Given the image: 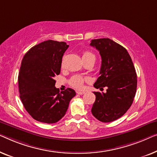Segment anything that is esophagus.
<instances>
[{
  "label": "esophagus",
  "instance_id": "34e87169",
  "mask_svg": "<svg viewBox=\"0 0 157 157\" xmlns=\"http://www.w3.org/2000/svg\"><path fill=\"white\" fill-rule=\"evenodd\" d=\"M85 93V92L83 91H77V94H84Z\"/></svg>",
  "mask_w": 157,
  "mask_h": 157
}]
</instances>
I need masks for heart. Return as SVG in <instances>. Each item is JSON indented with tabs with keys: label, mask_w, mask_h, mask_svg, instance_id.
I'll list each match as a JSON object with an SVG mask.
<instances>
[{
	"label": "heart",
	"mask_w": 157,
	"mask_h": 157,
	"mask_svg": "<svg viewBox=\"0 0 157 157\" xmlns=\"http://www.w3.org/2000/svg\"><path fill=\"white\" fill-rule=\"evenodd\" d=\"M90 58H94L95 56L93 53H92L90 51H85L82 53V59H87ZM62 65H63V61L62 63ZM90 82V79L88 78H83L80 75H73L70 79L69 83L70 85L76 89H82L83 87L84 83Z\"/></svg>",
	"instance_id": "b5f03b06"
}]
</instances>
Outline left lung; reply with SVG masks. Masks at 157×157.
I'll return each instance as SVG.
<instances>
[{
	"label": "left lung",
	"mask_w": 157,
	"mask_h": 157,
	"mask_svg": "<svg viewBox=\"0 0 157 157\" xmlns=\"http://www.w3.org/2000/svg\"><path fill=\"white\" fill-rule=\"evenodd\" d=\"M90 45L100 52V76L94 87L107 92H94L96 100L92 107L93 116L100 122L117 120L131 107L136 94L137 79L127 50L109 38L92 40Z\"/></svg>",
	"instance_id": "obj_1"
}]
</instances>
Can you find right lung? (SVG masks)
Here are the masks:
<instances>
[{
	"instance_id": "add662e5",
	"label": "right lung",
	"mask_w": 157,
	"mask_h": 157,
	"mask_svg": "<svg viewBox=\"0 0 157 157\" xmlns=\"http://www.w3.org/2000/svg\"><path fill=\"white\" fill-rule=\"evenodd\" d=\"M69 45L49 40L30 48L22 59L18 75L20 98L30 116L38 122L52 124L65 116L76 92L59 91L54 78L60 73L62 59Z\"/></svg>"
}]
</instances>
